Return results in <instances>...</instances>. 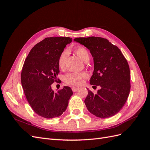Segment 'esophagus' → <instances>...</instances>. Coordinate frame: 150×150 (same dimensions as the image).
<instances>
[{
	"instance_id": "34e87169",
	"label": "esophagus",
	"mask_w": 150,
	"mask_h": 150,
	"mask_svg": "<svg viewBox=\"0 0 150 150\" xmlns=\"http://www.w3.org/2000/svg\"><path fill=\"white\" fill-rule=\"evenodd\" d=\"M79 88H76V87H72V91L73 92H76V91H78L79 90Z\"/></svg>"
}]
</instances>
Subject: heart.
I'll return each instance as SVG.
<instances>
[{
    "mask_svg": "<svg viewBox=\"0 0 150 150\" xmlns=\"http://www.w3.org/2000/svg\"><path fill=\"white\" fill-rule=\"evenodd\" d=\"M75 52L78 56L83 61H87L89 58V54L88 50L84 47H78L75 49ZM69 52L64 49L58 58V66L61 69H64L66 66L67 59ZM88 76L86 72H78V73H69L65 76L64 81L66 84L72 86H78L83 83L84 79Z\"/></svg>",
    "mask_w": 150,
    "mask_h": 150,
    "instance_id": "b5f03b06",
    "label": "heart"
}]
</instances>
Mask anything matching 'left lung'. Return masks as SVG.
<instances>
[{"mask_svg":"<svg viewBox=\"0 0 150 150\" xmlns=\"http://www.w3.org/2000/svg\"><path fill=\"white\" fill-rule=\"evenodd\" d=\"M87 47L93 57L94 69L90 79L96 94L88 90L84 103L88 111L99 117L115 116L125 105L129 96L130 71L120 49L106 39L99 37L74 39Z\"/></svg>","mask_w":150,"mask_h":150,"instance_id":"left-lung-1","label":"left lung"}]
</instances>
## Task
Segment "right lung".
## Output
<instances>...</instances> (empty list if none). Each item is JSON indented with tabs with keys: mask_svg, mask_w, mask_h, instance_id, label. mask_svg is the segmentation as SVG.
<instances>
[{
	"mask_svg": "<svg viewBox=\"0 0 150 150\" xmlns=\"http://www.w3.org/2000/svg\"><path fill=\"white\" fill-rule=\"evenodd\" d=\"M70 38H46L32 48L21 72V83L27 100L33 111L44 118L61 116L73 94L71 88L64 86L54 92L51 84L59 73L58 58Z\"/></svg>",
	"mask_w": 150,
	"mask_h": 150,
	"instance_id": "1",
	"label": "right lung"
}]
</instances>
